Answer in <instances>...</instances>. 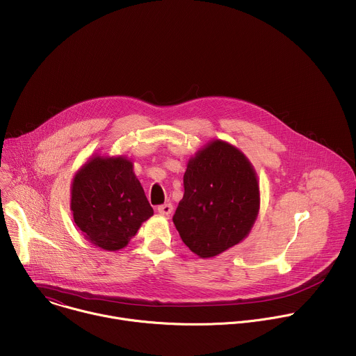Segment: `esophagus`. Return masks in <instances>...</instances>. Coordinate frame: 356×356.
<instances>
[{
  "label": "esophagus",
  "instance_id": "obj_1",
  "mask_svg": "<svg viewBox=\"0 0 356 356\" xmlns=\"http://www.w3.org/2000/svg\"><path fill=\"white\" fill-rule=\"evenodd\" d=\"M158 213H159L161 216L169 217V216L173 213V206L170 204V202H166V204H163V206H159V207H158Z\"/></svg>",
  "mask_w": 356,
  "mask_h": 356
}]
</instances>
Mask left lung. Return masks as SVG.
Instances as JSON below:
<instances>
[{
  "instance_id": "obj_1",
  "label": "left lung",
  "mask_w": 356,
  "mask_h": 356,
  "mask_svg": "<svg viewBox=\"0 0 356 356\" xmlns=\"http://www.w3.org/2000/svg\"><path fill=\"white\" fill-rule=\"evenodd\" d=\"M183 183L173 222L195 255L214 258L248 236L258 218L261 193L243 152L221 139L209 142L190 158Z\"/></svg>"
}]
</instances>
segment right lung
I'll return each instance as SVG.
<instances>
[{
    "mask_svg": "<svg viewBox=\"0 0 356 356\" xmlns=\"http://www.w3.org/2000/svg\"><path fill=\"white\" fill-rule=\"evenodd\" d=\"M70 190L77 228L104 250L125 248L142 222L154 216L134 163L124 155H92L76 172Z\"/></svg>",
    "mask_w": 356,
    "mask_h": 356,
    "instance_id": "right-lung-1",
    "label": "right lung"
}]
</instances>
